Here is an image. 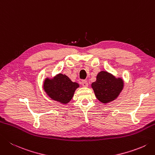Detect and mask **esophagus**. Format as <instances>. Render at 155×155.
<instances>
[{"instance_id":"34e87169","label":"esophagus","mask_w":155,"mask_h":155,"mask_svg":"<svg viewBox=\"0 0 155 155\" xmlns=\"http://www.w3.org/2000/svg\"><path fill=\"white\" fill-rule=\"evenodd\" d=\"M81 84H82V85H83V87H88V85H89V84H88L87 81H82Z\"/></svg>"}]
</instances>
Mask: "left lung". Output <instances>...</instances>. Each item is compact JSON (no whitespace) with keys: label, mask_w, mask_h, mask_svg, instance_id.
I'll list each match as a JSON object with an SVG mask.
<instances>
[{"label":"left lung","mask_w":155,"mask_h":155,"mask_svg":"<svg viewBox=\"0 0 155 155\" xmlns=\"http://www.w3.org/2000/svg\"><path fill=\"white\" fill-rule=\"evenodd\" d=\"M91 87L97 99L106 104L119 96L124 88V81L107 71H101L97 75L96 81L91 84Z\"/></svg>","instance_id":"left-lung-1"}]
</instances>
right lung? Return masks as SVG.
Here are the masks:
<instances>
[{"instance_id": "1", "label": "right lung", "mask_w": 155, "mask_h": 155, "mask_svg": "<svg viewBox=\"0 0 155 155\" xmlns=\"http://www.w3.org/2000/svg\"><path fill=\"white\" fill-rule=\"evenodd\" d=\"M79 87L65 74L60 73L52 78H46L44 83V89L47 95L54 101L66 104L73 97L75 90Z\"/></svg>"}]
</instances>
